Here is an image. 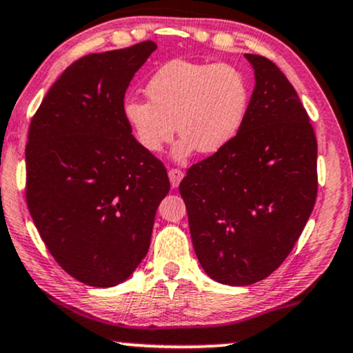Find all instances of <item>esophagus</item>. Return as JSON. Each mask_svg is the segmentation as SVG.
Listing matches in <instances>:
<instances>
[{"mask_svg":"<svg viewBox=\"0 0 353 353\" xmlns=\"http://www.w3.org/2000/svg\"><path fill=\"white\" fill-rule=\"evenodd\" d=\"M168 174H169V181H171V185L176 189V187L181 184L184 174H182V171H179V169H169Z\"/></svg>","mask_w":353,"mask_h":353,"instance_id":"34e87169","label":"esophagus"}]
</instances>
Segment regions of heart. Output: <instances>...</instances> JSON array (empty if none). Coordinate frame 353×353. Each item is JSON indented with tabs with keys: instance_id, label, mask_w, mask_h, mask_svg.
<instances>
[{
	"instance_id": "obj_1",
	"label": "heart",
	"mask_w": 353,
	"mask_h": 353,
	"mask_svg": "<svg viewBox=\"0 0 353 353\" xmlns=\"http://www.w3.org/2000/svg\"><path fill=\"white\" fill-rule=\"evenodd\" d=\"M150 101L127 99L123 119L141 148L159 153L177 133L174 158L225 150L246 120L248 79L233 65L174 60L146 84Z\"/></svg>"
}]
</instances>
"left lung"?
<instances>
[{
    "label": "left lung",
    "instance_id": "obj_1",
    "mask_svg": "<svg viewBox=\"0 0 353 353\" xmlns=\"http://www.w3.org/2000/svg\"><path fill=\"white\" fill-rule=\"evenodd\" d=\"M244 57L256 86L243 127L179 185L200 265L233 287L282 265L318 194V143L295 88L269 58Z\"/></svg>",
    "mask_w": 353,
    "mask_h": 353
}]
</instances>
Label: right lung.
Instances as JSON below:
<instances>
[{
    "label": "right lung",
    "instance_id": "obj_1",
    "mask_svg": "<svg viewBox=\"0 0 353 353\" xmlns=\"http://www.w3.org/2000/svg\"><path fill=\"white\" fill-rule=\"evenodd\" d=\"M151 40L91 53L53 83L30 120L26 200L58 265L97 288L122 283L150 249L164 164L141 148L123 97L156 50Z\"/></svg>",
    "mask_w": 353,
    "mask_h": 353
}]
</instances>
